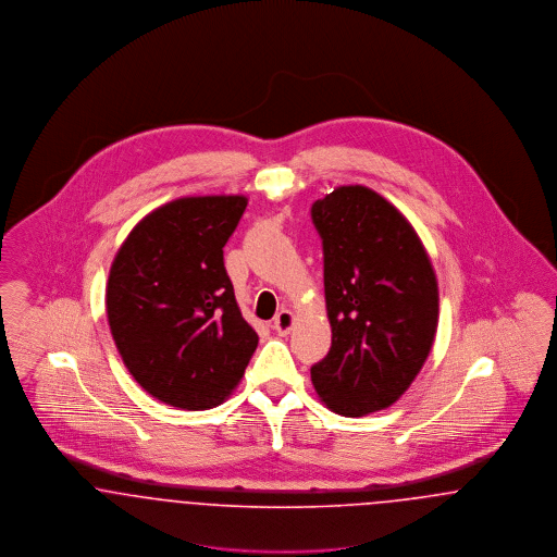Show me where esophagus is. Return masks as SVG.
Segmentation results:
<instances>
[{
    "instance_id": "esophagus-1",
    "label": "esophagus",
    "mask_w": 557,
    "mask_h": 557,
    "mask_svg": "<svg viewBox=\"0 0 557 557\" xmlns=\"http://www.w3.org/2000/svg\"><path fill=\"white\" fill-rule=\"evenodd\" d=\"M292 325H294V315H292L290 311H280L275 319H273V330L277 332V334H282V336H286V334H290Z\"/></svg>"
}]
</instances>
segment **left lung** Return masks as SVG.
Returning <instances> with one entry per match:
<instances>
[{"label": "left lung", "instance_id": "1", "mask_svg": "<svg viewBox=\"0 0 557 557\" xmlns=\"http://www.w3.org/2000/svg\"><path fill=\"white\" fill-rule=\"evenodd\" d=\"M332 346L311 368L321 400L359 418L393 405L424 366L438 323V286L405 216L363 186L315 200Z\"/></svg>", "mask_w": 557, "mask_h": 557}]
</instances>
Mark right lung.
<instances>
[{
    "instance_id": "add662e5",
    "label": "right lung",
    "mask_w": 557,
    "mask_h": 557,
    "mask_svg": "<svg viewBox=\"0 0 557 557\" xmlns=\"http://www.w3.org/2000/svg\"><path fill=\"white\" fill-rule=\"evenodd\" d=\"M244 209L242 196L169 202L139 221L114 257L107 288L114 345L137 384L166 405H219L259 345L223 263Z\"/></svg>"
}]
</instances>
